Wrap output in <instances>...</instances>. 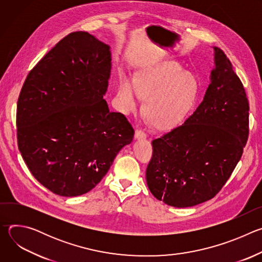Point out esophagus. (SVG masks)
<instances>
[{
  "instance_id": "obj_1",
  "label": "esophagus",
  "mask_w": 262,
  "mask_h": 262,
  "mask_svg": "<svg viewBox=\"0 0 262 262\" xmlns=\"http://www.w3.org/2000/svg\"><path fill=\"white\" fill-rule=\"evenodd\" d=\"M146 138H147V135L144 132H142L140 129L135 132V139L136 140H145Z\"/></svg>"
}]
</instances>
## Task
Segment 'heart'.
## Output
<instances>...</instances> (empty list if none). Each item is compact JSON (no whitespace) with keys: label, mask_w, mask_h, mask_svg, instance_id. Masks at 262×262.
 <instances>
[{"label":"heart","mask_w":262,"mask_h":262,"mask_svg":"<svg viewBox=\"0 0 262 262\" xmlns=\"http://www.w3.org/2000/svg\"><path fill=\"white\" fill-rule=\"evenodd\" d=\"M197 91L194 74L174 61L151 64L140 69L134 82L121 74L117 82V97L124 113L139 107L140 95L147 97L146 114L163 128L178 125Z\"/></svg>","instance_id":"1"}]
</instances>
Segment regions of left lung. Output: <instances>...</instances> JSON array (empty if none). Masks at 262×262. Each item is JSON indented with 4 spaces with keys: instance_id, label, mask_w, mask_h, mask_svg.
Listing matches in <instances>:
<instances>
[{
    "instance_id": "left-lung-1",
    "label": "left lung",
    "mask_w": 262,
    "mask_h": 262,
    "mask_svg": "<svg viewBox=\"0 0 262 262\" xmlns=\"http://www.w3.org/2000/svg\"><path fill=\"white\" fill-rule=\"evenodd\" d=\"M202 102L183 124L152 141L146 170L149 191L167 205L191 207L213 198L239 162L249 135V102L224 52Z\"/></svg>"
}]
</instances>
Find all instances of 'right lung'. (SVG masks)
<instances>
[{"instance_id":"right-lung-1","label":"right lung","mask_w":262,"mask_h":262,"mask_svg":"<svg viewBox=\"0 0 262 262\" xmlns=\"http://www.w3.org/2000/svg\"><path fill=\"white\" fill-rule=\"evenodd\" d=\"M110 46L73 32L30 71L16 111L17 144L32 175L56 195L76 197L103 178L134 129L103 99Z\"/></svg>"}]
</instances>
